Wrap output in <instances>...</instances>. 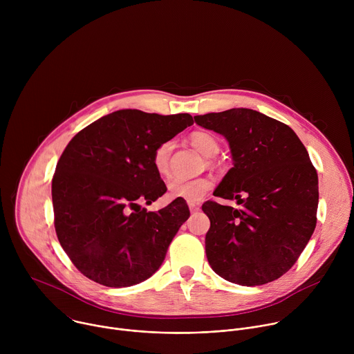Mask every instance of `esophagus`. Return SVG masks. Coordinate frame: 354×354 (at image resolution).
<instances>
[{
    "mask_svg": "<svg viewBox=\"0 0 354 354\" xmlns=\"http://www.w3.org/2000/svg\"><path fill=\"white\" fill-rule=\"evenodd\" d=\"M189 210H190V213H197L200 210V206L196 203H189Z\"/></svg>",
    "mask_w": 354,
    "mask_h": 354,
    "instance_id": "obj_1",
    "label": "esophagus"
}]
</instances>
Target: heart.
Masks as SVG:
<instances>
[{
    "mask_svg": "<svg viewBox=\"0 0 354 354\" xmlns=\"http://www.w3.org/2000/svg\"><path fill=\"white\" fill-rule=\"evenodd\" d=\"M190 144L198 151V153L206 157L213 158L218 154L220 144L217 138L206 131H196L190 136ZM172 151V141H164L160 144L153 156V164L158 174L165 175L169 167V156ZM213 187V182L207 178L197 179H176L169 185V196L174 198L186 200L187 203H197L203 198Z\"/></svg>",
    "mask_w": 354,
    "mask_h": 354,
    "instance_id": "1",
    "label": "heart"
}]
</instances>
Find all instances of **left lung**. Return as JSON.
<instances>
[{
    "instance_id": "obj_1",
    "label": "left lung",
    "mask_w": 354,
    "mask_h": 354,
    "mask_svg": "<svg viewBox=\"0 0 354 354\" xmlns=\"http://www.w3.org/2000/svg\"><path fill=\"white\" fill-rule=\"evenodd\" d=\"M194 122L228 141L234 167L214 196L242 205L206 201L201 207L210 218L206 255L212 269L248 287L279 279L317 225L318 175L304 144L287 124L246 108L194 116Z\"/></svg>"
}]
</instances>
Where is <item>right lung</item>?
I'll use <instances>...</instances> for the list:
<instances>
[{"label": "right lung", "mask_w": 354, "mask_h": 354, "mask_svg": "<svg viewBox=\"0 0 354 354\" xmlns=\"http://www.w3.org/2000/svg\"><path fill=\"white\" fill-rule=\"evenodd\" d=\"M192 124L189 113L122 109L68 142L52 182L55 227L84 276L106 287H130L160 269L190 212L182 198L158 212L141 203L167 192L153 164L156 148Z\"/></svg>", "instance_id": "1"}]
</instances>
